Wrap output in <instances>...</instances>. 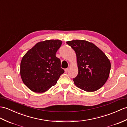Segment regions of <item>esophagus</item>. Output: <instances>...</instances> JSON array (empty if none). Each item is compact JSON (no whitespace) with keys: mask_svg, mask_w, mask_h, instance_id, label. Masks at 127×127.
<instances>
[{"mask_svg":"<svg viewBox=\"0 0 127 127\" xmlns=\"http://www.w3.org/2000/svg\"><path fill=\"white\" fill-rule=\"evenodd\" d=\"M68 70H69V69H65L64 70V71H65V73H66L67 71H68Z\"/></svg>","mask_w":127,"mask_h":127,"instance_id":"esophagus-1","label":"esophagus"}]
</instances>
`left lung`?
Returning a JSON list of instances; mask_svg holds the SVG:
<instances>
[{"label":"left lung","instance_id":"obj_1","mask_svg":"<svg viewBox=\"0 0 127 127\" xmlns=\"http://www.w3.org/2000/svg\"><path fill=\"white\" fill-rule=\"evenodd\" d=\"M66 43L75 50L78 69L73 79L76 87L93 92L103 87L109 76L111 64L104 53L92 43L73 40Z\"/></svg>","mask_w":127,"mask_h":127}]
</instances>
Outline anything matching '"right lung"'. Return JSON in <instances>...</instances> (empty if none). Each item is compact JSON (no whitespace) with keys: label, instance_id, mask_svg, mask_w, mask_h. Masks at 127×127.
I'll return each mask as SVG.
<instances>
[{"label":"right lung","instance_id":"obj_1","mask_svg":"<svg viewBox=\"0 0 127 127\" xmlns=\"http://www.w3.org/2000/svg\"><path fill=\"white\" fill-rule=\"evenodd\" d=\"M61 40H46L37 43L24 56L20 63V76L29 89L42 93L57 83L64 72L61 60L56 56Z\"/></svg>","mask_w":127,"mask_h":127}]
</instances>
